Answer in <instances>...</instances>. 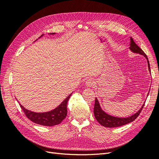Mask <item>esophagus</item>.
<instances>
[{"label":"esophagus","instance_id":"esophagus-1","mask_svg":"<svg viewBox=\"0 0 159 159\" xmlns=\"http://www.w3.org/2000/svg\"><path fill=\"white\" fill-rule=\"evenodd\" d=\"M85 85L87 87H93V86H95V82L93 80L89 79L88 80H87V81H86Z\"/></svg>","mask_w":159,"mask_h":159}]
</instances>
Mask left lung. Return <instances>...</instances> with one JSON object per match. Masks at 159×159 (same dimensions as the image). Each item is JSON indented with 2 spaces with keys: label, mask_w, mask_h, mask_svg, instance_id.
Returning a JSON list of instances; mask_svg holds the SVG:
<instances>
[{
  "label": "left lung",
  "mask_w": 159,
  "mask_h": 159,
  "mask_svg": "<svg viewBox=\"0 0 159 159\" xmlns=\"http://www.w3.org/2000/svg\"><path fill=\"white\" fill-rule=\"evenodd\" d=\"M130 40H131V43H130V47H129L130 50L134 53H137V54H140L141 55H143L146 57L147 60V62H148V66L149 71H151L150 64H149L148 57H147V55L145 54V53L142 50V49L140 48H139L135 44V42H134L133 39L131 37V38H130ZM143 106H144V104L143 105L142 107L139 110V111H137L135 114L133 115L131 117H129L127 118H119V117L111 116V115L105 113L101 109L98 101L97 98H95L94 108H93V113H94V115H95V117L96 120H97L100 125H103V127H105L112 128V127H117L123 126V125H125L128 124L129 123L133 121L134 119L137 118L139 114L141 113V111L143 108Z\"/></svg>",
  "instance_id": "1"
}]
</instances>
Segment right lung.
I'll return each mask as SVG.
<instances>
[{"label":"right lung","mask_w":159,"mask_h":159,"mask_svg":"<svg viewBox=\"0 0 159 159\" xmlns=\"http://www.w3.org/2000/svg\"><path fill=\"white\" fill-rule=\"evenodd\" d=\"M54 34V33H52ZM70 94L58 107L46 113H35L28 111L20 104L26 116L31 121L44 126H54L60 124L67 115V103L70 98Z\"/></svg>","instance_id":"1"}]
</instances>
